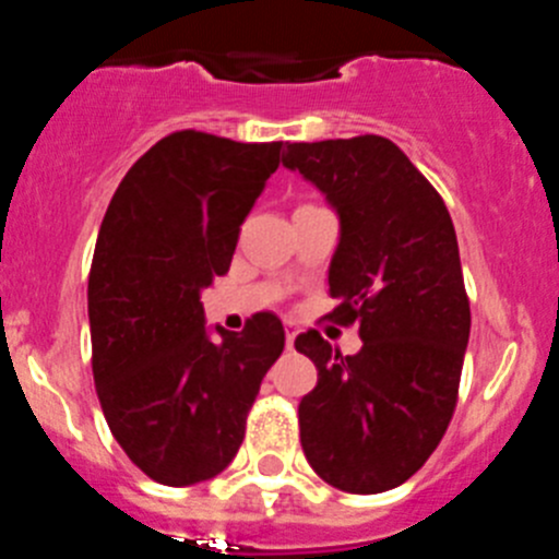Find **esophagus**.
<instances>
[{"label":"esophagus","mask_w":559,"mask_h":559,"mask_svg":"<svg viewBox=\"0 0 559 559\" xmlns=\"http://www.w3.org/2000/svg\"><path fill=\"white\" fill-rule=\"evenodd\" d=\"M294 341H296V328L294 324H285V344H288V349H294Z\"/></svg>","instance_id":"1"}]
</instances>
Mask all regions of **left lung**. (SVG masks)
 I'll use <instances>...</instances> for the list:
<instances>
[{"mask_svg":"<svg viewBox=\"0 0 559 559\" xmlns=\"http://www.w3.org/2000/svg\"><path fill=\"white\" fill-rule=\"evenodd\" d=\"M283 165L328 195L341 221L328 313L358 324L341 355L316 330L294 341L319 369L299 403L310 467L344 492L392 490L426 464L459 400L471 302L445 201L386 136L294 142Z\"/></svg>","mask_w":559,"mask_h":559,"instance_id":"1","label":"left lung"}]
</instances>
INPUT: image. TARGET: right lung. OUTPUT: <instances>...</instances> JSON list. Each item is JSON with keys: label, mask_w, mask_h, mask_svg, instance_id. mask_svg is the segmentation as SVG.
<instances>
[{"label": "right lung", "mask_w": 559, "mask_h": 559, "mask_svg": "<svg viewBox=\"0 0 559 559\" xmlns=\"http://www.w3.org/2000/svg\"><path fill=\"white\" fill-rule=\"evenodd\" d=\"M283 142L167 133L114 192L88 271L97 397L114 439L147 478L206 481L235 459L283 322L204 328L201 290L229 271L240 224L280 167Z\"/></svg>", "instance_id": "add662e5"}]
</instances>
